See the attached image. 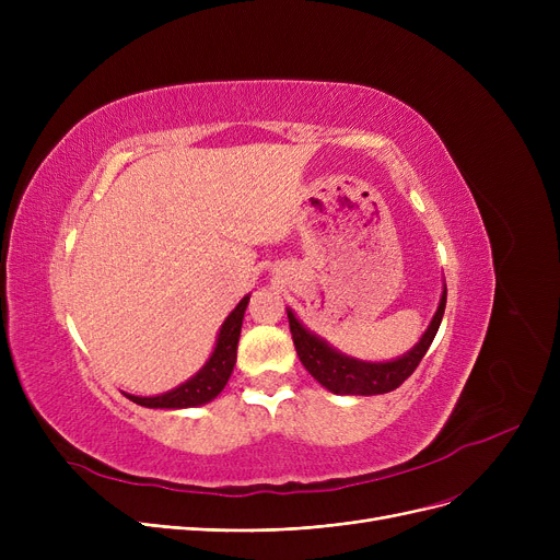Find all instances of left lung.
<instances>
[{
    "label": "left lung",
    "mask_w": 560,
    "mask_h": 560,
    "mask_svg": "<svg viewBox=\"0 0 560 560\" xmlns=\"http://www.w3.org/2000/svg\"><path fill=\"white\" fill-rule=\"evenodd\" d=\"M445 304H447V285H443V295H440L438 308L422 338L408 351H404L401 357L393 361H378V363L342 354V351L331 347L325 338H319L317 334L306 329L298 319V315L292 313V308H285V313H288L290 334H292V342H295L298 357L317 384H322L334 395L370 397V395H384L399 388L404 381L413 374V370L424 359L427 349L431 347L440 329V322H443V315H445Z\"/></svg>",
    "instance_id": "left-lung-1"
}]
</instances>
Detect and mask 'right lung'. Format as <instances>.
Segmentation results:
<instances>
[{"mask_svg":"<svg viewBox=\"0 0 560 560\" xmlns=\"http://www.w3.org/2000/svg\"><path fill=\"white\" fill-rule=\"evenodd\" d=\"M247 304H249V295H245L238 302V306H235L226 315V319L220 327V334L215 338V347L211 351L209 361H206L201 365V370L195 372L188 381H184V384H179L167 393L154 395V397H138V395H129V393H125V397H129L133 404H140L144 408H170V410L195 408V406L213 401L224 390L226 381L233 372Z\"/></svg>","mask_w":560,"mask_h":560,"instance_id":"add662e5","label":"right lung"}]
</instances>
